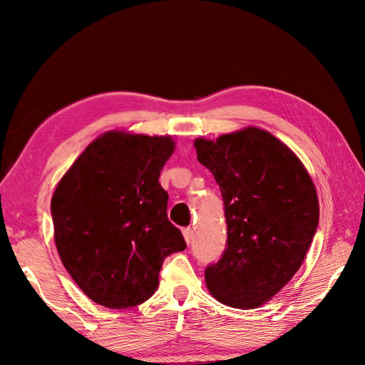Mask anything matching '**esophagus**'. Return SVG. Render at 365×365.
Here are the masks:
<instances>
[{
	"label": "esophagus",
	"instance_id": "34e87169",
	"mask_svg": "<svg viewBox=\"0 0 365 365\" xmlns=\"http://www.w3.org/2000/svg\"><path fill=\"white\" fill-rule=\"evenodd\" d=\"M183 237H185V240H187V243L190 245L191 242H192V229H190V227H187V229H183Z\"/></svg>",
	"mask_w": 365,
	"mask_h": 365
}]
</instances>
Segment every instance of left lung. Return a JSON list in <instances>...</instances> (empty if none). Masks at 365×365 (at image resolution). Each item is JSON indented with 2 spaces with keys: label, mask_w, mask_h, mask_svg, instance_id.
<instances>
[{
  "label": "left lung",
  "mask_w": 365,
  "mask_h": 365,
  "mask_svg": "<svg viewBox=\"0 0 365 365\" xmlns=\"http://www.w3.org/2000/svg\"><path fill=\"white\" fill-rule=\"evenodd\" d=\"M200 165L220 185L227 242L205 282L232 307L260 306L299 269L319 226V199L306 168L268 131L245 128L216 143L196 139Z\"/></svg>",
  "instance_id": "1"
}]
</instances>
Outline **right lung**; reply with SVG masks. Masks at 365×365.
Here are the masks:
<instances>
[{"mask_svg": "<svg viewBox=\"0 0 365 365\" xmlns=\"http://www.w3.org/2000/svg\"><path fill=\"white\" fill-rule=\"evenodd\" d=\"M169 136L106 133L88 145L51 199L54 242L68 274L100 306L149 299L163 262L187 247L158 182Z\"/></svg>", "mask_w": 365, "mask_h": 365, "instance_id": "add662e5", "label": "right lung"}]
</instances>
